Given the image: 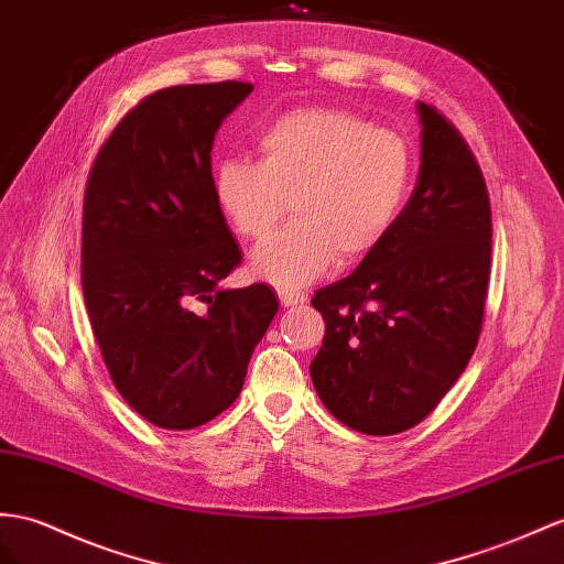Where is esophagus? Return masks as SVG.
<instances>
[{
	"instance_id": "esophagus-1",
	"label": "esophagus",
	"mask_w": 564,
	"mask_h": 564,
	"mask_svg": "<svg viewBox=\"0 0 564 564\" xmlns=\"http://www.w3.org/2000/svg\"><path fill=\"white\" fill-rule=\"evenodd\" d=\"M279 300L283 307H297V305H305L307 297L302 293H295V291H288V288H279Z\"/></svg>"
}]
</instances>
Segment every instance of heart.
<instances>
[{"instance_id":"obj_1","label":"heart","mask_w":564,"mask_h":564,"mask_svg":"<svg viewBox=\"0 0 564 564\" xmlns=\"http://www.w3.org/2000/svg\"><path fill=\"white\" fill-rule=\"evenodd\" d=\"M259 162L226 156L212 191L234 234L267 238L291 209L295 221L252 252V276L307 285L330 264L379 248L405 207L412 152L405 138L350 111L307 107L273 117L257 135Z\"/></svg>"}]
</instances>
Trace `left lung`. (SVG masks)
<instances>
[{"label": "left lung", "instance_id": "1", "mask_svg": "<svg viewBox=\"0 0 564 564\" xmlns=\"http://www.w3.org/2000/svg\"><path fill=\"white\" fill-rule=\"evenodd\" d=\"M422 121L420 181L391 234L348 279L312 297L326 322L312 383L338 422L369 436L436 410L481 336L490 202L465 138L438 109Z\"/></svg>", "mask_w": 564, "mask_h": 564}]
</instances>
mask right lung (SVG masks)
I'll use <instances>...</instances> for the list:
<instances>
[{"label":"right lung","instance_id":"add662e5","mask_svg":"<svg viewBox=\"0 0 564 564\" xmlns=\"http://www.w3.org/2000/svg\"><path fill=\"white\" fill-rule=\"evenodd\" d=\"M252 90L224 80L148 95L99 148L85 185L93 334L121 398L162 429H195L234 405L279 312L264 283L219 288L242 254L214 199L212 142Z\"/></svg>","mask_w":564,"mask_h":564}]
</instances>
